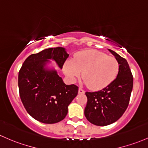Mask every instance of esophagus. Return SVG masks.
I'll list each match as a JSON object with an SVG mask.
<instances>
[{
	"mask_svg": "<svg viewBox=\"0 0 148 148\" xmlns=\"http://www.w3.org/2000/svg\"><path fill=\"white\" fill-rule=\"evenodd\" d=\"M78 92H79V94H84V92H85V91H84V90H83L82 88H79V91H78Z\"/></svg>",
	"mask_w": 148,
	"mask_h": 148,
	"instance_id": "34e87169",
	"label": "esophagus"
}]
</instances>
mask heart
Here are the masks:
<instances>
[{
	"label": "heart",
	"mask_w": 148,
	"mask_h": 148,
	"mask_svg": "<svg viewBox=\"0 0 148 148\" xmlns=\"http://www.w3.org/2000/svg\"><path fill=\"white\" fill-rule=\"evenodd\" d=\"M119 64L116 58L95 50H87L75 56L74 60L66 61V75L74 82L82 73V78L92 90H100L110 85L118 75Z\"/></svg>",
	"instance_id": "b5f03b06"
}]
</instances>
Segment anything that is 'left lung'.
<instances>
[{
	"instance_id": "left-lung-1",
	"label": "left lung",
	"mask_w": 148,
	"mask_h": 148,
	"mask_svg": "<svg viewBox=\"0 0 148 148\" xmlns=\"http://www.w3.org/2000/svg\"><path fill=\"white\" fill-rule=\"evenodd\" d=\"M119 64L118 75L103 90L86 92L88 98L84 114L88 121L96 126H108L117 121L129 105L133 89L132 74L126 59L108 49Z\"/></svg>"
}]
</instances>
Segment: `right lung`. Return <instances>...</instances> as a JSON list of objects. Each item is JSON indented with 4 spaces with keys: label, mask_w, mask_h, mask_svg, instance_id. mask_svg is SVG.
Returning a JSON list of instances; mask_svg holds the SVG:
<instances>
[{
    "label": "right lung",
    "mask_w": 148,
    "mask_h": 148,
    "mask_svg": "<svg viewBox=\"0 0 148 148\" xmlns=\"http://www.w3.org/2000/svg\"><path fill=\"white\" fill-rule=\"evenodd\" d=\"M69 57L62 47L49 48L29 56L18 76L19 96L26 110L34 119L44 124H55L65 118L68 106L78 94L77 86L66 85L53 67L60 69Z\"/></svg>",
    "instance_id": "add662e5"
}]
</instances>
